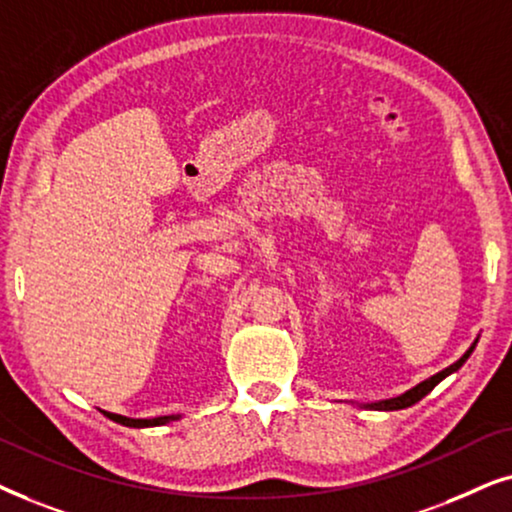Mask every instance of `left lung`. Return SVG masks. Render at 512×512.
<instances>
[{"mask_svg":"<svg viewBox=\"0 0 512 512\" xmlns=\"http://www.w3.org/2000/svg\"><path fill=\"white\" fill-rule=\"evenodd\" d=\"M478 344V342H475ZM475 344L470 346V349L463 353V356L456 360L454 365H449V367H445V370L442 372H438V374H433L431 379H426V381H421V384H417L414 388H410V391L407 393H403V395H398V398H391V400H381V403H372V405H367V407H372V410H405V407H410V405H414V403H419L421 398H424V395H428L433 391L435 386L440 384L442 379L447 377V374H452V372H456L459 370V367L466 363L468 360V356L470 353H473V349H475Z\"/></svg>","mask_w":512,"mask_h":512,"instance_id":"obj_1","label":"left lung"}]
</instances>
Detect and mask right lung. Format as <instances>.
<instances>
[{
    "label": "right lung",
    "instance_id": "right-lung-1",
    "mask_svg": "<svg viewBox=\"0 0 512 512\" xmlns=\"http://www.w3.org/2000/svg\"><path fill=\"white\" fill-rule=\"evenodd\" d=\"M105 417H109L112 421H117L121 426H131V428H145V426H163L168 424V421H175L180 417H175V414H170V417H156V419H128V417H121V414H112V412H102Z\"/></svg>",
    "mask_w": 512,
    "mask_h": 512
}]
</instances>
